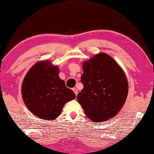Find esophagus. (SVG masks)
Instances as JSON below:
<instances>
[{"instance_id":"esophagus-1","label":"esophagus","mask_w":154,"mask_h":154,"mask_svg":"<svg viewBox=\"0 0 154 154\" xmlns=\"http://www.w3.org/2000/svg\"><path fill=\"white\" fill-rule=\"evenodd\" d=\"M72 90H73V92H74V93H75V96H76L77 94H78V90H77V89L76 88H73L72 89Z\"/></svg>"}]
</instances>
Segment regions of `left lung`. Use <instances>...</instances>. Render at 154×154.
<instances>
[{
  "label": "left lung",
  "mask_w": 154,
  "mask_h": 154,
  "mask_svg": "<svg viewBox=\"0 0 154 154\" xmlns=\"http://www.w3.org/2000/svg\"><path fill=\"white\" fill-rule=\"evenodd\" d=\"M81 81L83 89L77 100L94 122L114 117L122 108L128 95L125 73L112 57L104 53L83 62Z\"/></svg>",
  "instance_id": "8db88e82"
}]
</instances>
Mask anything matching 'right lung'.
I'll use <instances>...</instances> for the list:
<instances>
[{"mask_svg":"<svg viewBox=\"0 0 154 154\" xmlns=\"http://www.w3.org/2000/svg\"><path fill=\"white\" fill-rule=\"evenodd\" d=\"M59 68L44 60L33 65L24 78L21 94L32 114L45 120L56 119L68 101L75 98L59 77Z\"/></svg>","mask_w":154,"mask_h":154,"instance_id":"1","label":"right lung"}]
</instances>
